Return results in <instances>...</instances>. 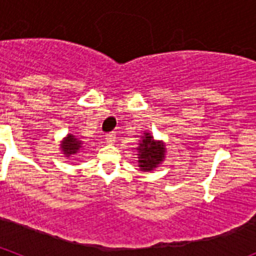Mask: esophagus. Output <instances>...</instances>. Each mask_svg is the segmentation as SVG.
<instances>
[{
  "instance_id": "esophagus-1",
  "label": "esophagus",
  "mask_w": 256,
  "mask_h": 256,
  "mask_svg": "<svg viewBox=\"0 0 256 256\" xmlns=\"http://www.w3.org/2000/svg\"><path fill=\"white\" fill-rule=\"evenodd\" d=\"M115 140H116V136H115L114 133H108L105 137V142L108 144H112L115 142Z\"/></svg>"
}]
</instances>
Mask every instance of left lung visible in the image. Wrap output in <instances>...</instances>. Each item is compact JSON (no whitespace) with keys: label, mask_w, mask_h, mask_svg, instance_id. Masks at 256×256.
Returning a JSON list of instances; mask_svg holds the SVG:
<instances>
[{"label":"left lung","mask_w":256,"mask_h":256,"mask_svg":"<svg viewBox=\"0 0 256 256\" xmlns=\"http://www.w3.org/2000/svg\"><path fill=\"white\" fill-rule=\"evenodd\" d=\"M137 162L142 172H154L162 162L166 155V148L164 141L154 138L152 133L144 132L137 146Z\"/></svg>","instance_id":"left-lung-1"}]
</instances>
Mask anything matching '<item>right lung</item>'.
Wrapping results in <instances>:
<instances>
[{
    "instance_id": "add662e5",
    "label": "right lung",
    "mask_w": 256,
    "mask_h": 256,
    "mask_svg": "<svg viewBox=\"0 0 256 256\" xmlns=\"http://www.w3.org/2000/svg\"><path fill=\"white\" fill-rule=\"evenodd\" d=\"M83 148V141L76 137L74 134H66V137L62 138L60 142V150L64 154L65 158H70L72 155H76L79 152V150Z\"/></svg>"
}]
</instances>
